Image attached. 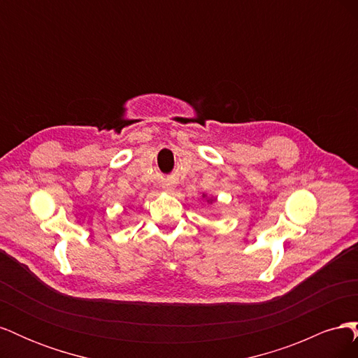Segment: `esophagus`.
Instances as JSON below:
<instances>
[{"label": "esophagus", "instance_id": "34e87169", "mask_svg": "<svg viewBox=\"0 0 358 358\" xmlns=\"http://www.w3.org/2000/svg\"><path fill=\"white\" fill-rule=\"evenodd\" d=\"M162 188H164L167 192H171L173 189H175V187H173V185H170V183H166V185L164 187H162Z\"/></svg>", "mask_w": 358, "mask_h": 358}]
</instances>
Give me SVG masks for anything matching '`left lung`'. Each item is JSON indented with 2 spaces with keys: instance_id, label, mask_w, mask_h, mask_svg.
Masks as SVG:
<instances>
[{
  "instance_id": "8db88e82",
  "label": "left lung",
  "mask_w": 358,
  "mask_h": 358,
  "mask_svg": "<svg viewBox=\"0 0 358 358\" xmlns=\"http://www.w3.org/2000/svg\"><path fill=\"white\" fill-rule=\"evenodd\" d=\"M203 199H204L206 201H208L209 204H212V203L216 200L213 196H208V194H204V192H203Z\"/></svg>"
}]
</instances>
